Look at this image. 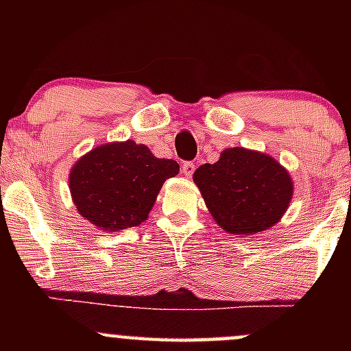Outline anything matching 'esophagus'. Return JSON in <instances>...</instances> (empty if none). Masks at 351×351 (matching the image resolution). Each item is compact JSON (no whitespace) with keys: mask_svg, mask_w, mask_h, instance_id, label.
Instances as JSON below:
<instances>
[{"mask_svg":"<svg viewBox=\"0 0 351 351\" xmlns=\"http://www.w3.org/2000/svg\"><path fill=\"white\" fill-rule=\"evenodd\" d=\"M181 173L184 176H191L195 173V163L193 162H183L181 163Z\"/></svg>","mask_w":351,"mask_h":351,"instance_id":"obj_1","label":"esophagus"}]
</instances>
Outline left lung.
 <instances>
[{"instance_id": "1", "label": "left lung", "mask_w": 351, "mask_h": 351, "mask_svg": "<svg viewBox=\"0 0 351 351\" xmlns=\"http://www.w3.org/2000/svg\"><path fill=\"white\" fill-rule=\"evenodd\" d=\"M213 217L229 234H257L274 226L292 199L285 168L259 152L228 148L193 175Z\"/></svg>"}]
</instances>
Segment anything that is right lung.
<instances>
[{
    "label": "right lung",
    "instance_id": "right-lung-1",
    "mask_svg": "<svg viewBox=\"0 0 351 351\" xmlns=\"http://www.w3.org/2000/svg\"><path fill=\"white\" fill-rule=\"evenodd\" d=\"M175 160L156 158L132 140L107 143L72 168L69 188L77 211L102 231L138 226L147 219L160 188L178 175Z\"/></svg>",
    "mask_w": 351,
    "mask_h": 351
}]
</instances>
